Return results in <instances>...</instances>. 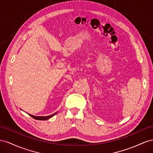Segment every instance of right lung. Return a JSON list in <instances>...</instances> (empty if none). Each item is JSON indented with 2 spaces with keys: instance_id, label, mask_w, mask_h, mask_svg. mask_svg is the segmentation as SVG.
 Listing matches in <instances>:
<instances>
[{
  "instance_id": "add662e5",
  "label": "right lung",
  "mask_w": 153,
  "mask_h": 153,
  "mask_svg": "<svg viewBox=\"0 0 153 153\" xmlns=\"http://www.w3.org/2000/svg\"><path fill=\"white\" fill-rule=\"evenodd\" d=\"M57 112H55V114H52V115H48V116H34V115H32L31 114H29V115H30V117H32V118H34L36 120H42V121H44V120H47L50 118H51L52 117H53V115H55V114H56Z\"/></svg>"
}]
</instances>
